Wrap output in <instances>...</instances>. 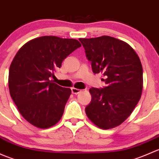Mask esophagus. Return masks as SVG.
Returning a JSON list of instances; mask_svg holds the SVG:
<instances>
[{"mask_svg":"<svg viewBox=\"0 0 159 159\" xmlns=\"http://www.w3.org/2000/svg\"><path fill=\"white\" fill-rule=\"evenodd\" d=\"M81 91V89H75V88H72L71 89V92L73 93V94H78V93H80Z\"/></svg>","mask_w":159,"mask_h":159,"instance_id":"obj_1","label":"esophagus"}]
</instances>
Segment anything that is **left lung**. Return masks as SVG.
I'll return each instance as SVG.
<instances>
[{
	"label": "left lung",
	"instance_id": "8db88e82",
	"mask_svg": "<svg viewBox=\"0 0 159 159\" xmlns=\"http://www.w3.org/2000/svg\"><path fill=\"white\" fill-rule=\"evenodd\" d=\"M94 74H103L104 89H90L85 108L97 127L110 129L130 116L142 96L143 70L139 55L128 43L110 36L80 38Z\"/></svg>",
	"mask_w": 159,
	"mask_h": 159
}]
</instances>
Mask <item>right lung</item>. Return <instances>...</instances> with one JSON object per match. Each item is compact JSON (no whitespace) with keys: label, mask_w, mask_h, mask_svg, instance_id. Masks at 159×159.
Segmentation results:
<instances>
[{"label":"right lung","mask_w":159,"mask_h":159,"mask_svg":"<svg viewBox=\"0 0 159 159\" xmlns=\"http://www.w3.org/2000/svg\"><path fill=\"white\" fill-rule=\"evenodd\" d=\"M81 46L76 39L43 36L27 42L14 56L9 69L11 97L32 125L48 129L61 120L71 90L57 85L51 78Z\"/></svg>","instance_id":"obj_1"}]
</instances>
